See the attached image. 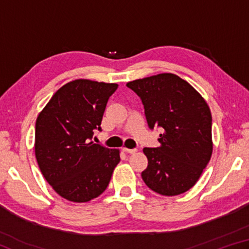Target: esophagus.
Returning <instances> with one entry per match:
<instances>
[{"label": "esophagus", "instance_id": "1", "mask_svg": "<svg viewBox=\"0 0 249 249\" xmlns=\"http://www.w3.org/2000/svg\"><path fill=\"white\" fill-rule=\"evenodd\" d=\"M123 151L127 154H135L137 151V149H128V148H123Z\"/></svg>", "mask_w": 249, "mask_h": 249}]
</instances>
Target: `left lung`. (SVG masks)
I'll use <instances>...</instances> for the list:
<instances>
[{
	"instance_id": "8db88e82",
	"label": "left lung",
	"mask_w": 249,
	"mask_h": 249,
	"mask_svg": "<svg viewBox=\"0 0 249 249\" xmlns=\"http://www.w3.org/2000/svg\"><path fill=\"white\" fill-rule=\"evenodd\" d=\"M126 86L141 98L148 127L162 132L159 147L142 149L148 159L142 180L161 196L184 193L196 183L212 155L209 105L195 88L174 73L138 79Z\"/></svg>"
}]
</instances>
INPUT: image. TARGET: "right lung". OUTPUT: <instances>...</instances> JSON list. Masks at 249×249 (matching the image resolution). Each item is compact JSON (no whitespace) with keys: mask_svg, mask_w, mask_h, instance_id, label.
<instances>
[{"mask_svg":"<svg viewBox=\"0 0 249 249\" xmlns=\"http://www.w3.org/2000/svg\"><path fill=\"white\" fill-rule=\"evenodd\" d=\"M116 83L78 79L53 95L36 120L35 155L41 174L71 202L95 199L107 188L120 150L91 142L102 130L107 103Z\"/></svg>","mask_w":249,"mask_h":249,"instance_id":"1","label":"right lung"}]
</instances>
